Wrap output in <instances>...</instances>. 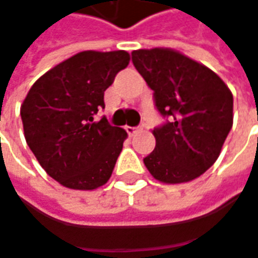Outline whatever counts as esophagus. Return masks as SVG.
Wrapping results in <instances>:
<instances>
[{
    "label": "esophagus",
    "mask_w": 258,
    "mask_h": 258,
    "mask_svg": "<svg viewBox=\"0 0 258 258\" xmlns=\"http://www.w3.org/2000/svg\"><path fill=\"white\" fill-rule=\"evenodd\" d=\"M127 133H128V136L130 137H133V136H136L139 131H140V128H134V127H127Z\"/></svg>",
    "instance_id": "esophagus-1"
}]
</instances>
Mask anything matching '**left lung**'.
Here are the masks:
<instances>
[{"label": "left lung", "mask_w": 258, "mask_h": 258, "mask_svg": "<svg viewBox=\"0 0 258 258\" xmlns=\"http://www.w3.org/2000/svg\"><path fill=\"white\" fill-rule=\"evenodd\" d=\"M133 64L155 92L159 112L171 116L152 133L153 152L143 159L163 184H184L219 158L234 122L229 87L209 67L171 48L133 51Z\"/></svg>", "instance_id": "obj_1"}]
</instances>
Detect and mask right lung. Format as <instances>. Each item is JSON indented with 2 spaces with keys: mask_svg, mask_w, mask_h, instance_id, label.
Wrapping results in <instances>:
<instances>
[{
  "mask_svg": "<svg viewBox=\"0 0 258 258\" xmlns=\"http://www.w3.org/2000/svg\"><path fill=\"white\" fill-rule=\"evenodd\" d=\"M130 64L127 51H83L40 76L20 114L26 143L45 172L61 185L90 191L108 182L127 131L93 121L103 93Z\"/></svg>",
  "mask_w": 258,
  "mask_h": 258,
  "instance_id": "1",
  "label": "right lung"
}]
</instances>
